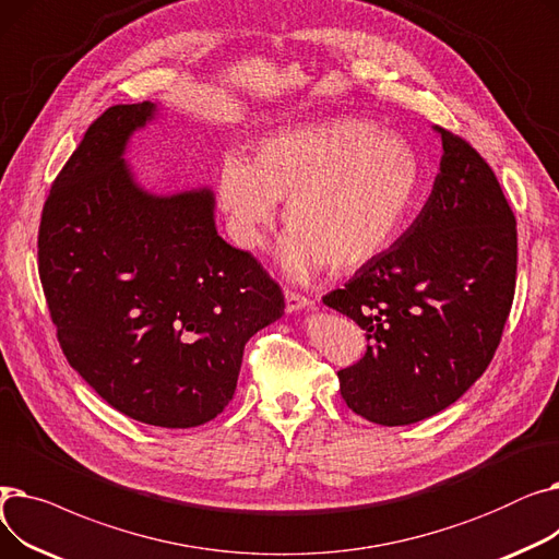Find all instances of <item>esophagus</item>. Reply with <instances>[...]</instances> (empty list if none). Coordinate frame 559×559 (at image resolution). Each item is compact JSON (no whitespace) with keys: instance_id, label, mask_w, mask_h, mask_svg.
<instances>
[{"instance_id":"obj_1","label":"esophagus","mask_w":559,"mask_h":559,"mask_svg":"<svg viewBox=\"0 0 559 559\" xmlns=\"http://www.w3.org/2000/svg\"><path fill=\"white\" fill-rule=\"evenodd\" d=\"M312 299L306 295H299V292H285V310L287 312H299L304 308H310Z\"/></svg>"}]
</instances>
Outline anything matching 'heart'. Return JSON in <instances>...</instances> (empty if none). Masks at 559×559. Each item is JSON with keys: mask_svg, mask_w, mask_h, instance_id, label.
Here are the masks:
<instances>
[{"mask_svg": "<svg viewBox=\"0 0 559 559\" xmlns=\"http://www.w3.org/2000/svg\"><path fill=\"white\" fill-rule=\"evenodd\" d=\"M421 188V160L413 144L360 117L295 127L264 138L253 163L228 156L217 197L233 240L247 251L285 203L283 267L308 276L360 270L399 235Z\"/></svg>", "mask_w": 559, "mask_h": 559, "instance_id": "1", "label": "heart"}]
</instances>
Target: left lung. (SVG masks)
<instances>
[{
  "mask_svg": "<svg viewBox=\"0 0 559 559\" xmlns=\"http://www.w3.org/2000/svg\"><path fill=\"white\" fill-rule=\"evenodd\" d=\"M442 135L432 192L401 238L324 304L365 331V356L337 371L356 415L407 426L455 403L489 367L516 285V219L472 144Z\"/></svg>",
  "mask_w": 559,
  "mask_h": 559,
  "instance_id": "1",
  "label": "left lung"
}]
</instances>
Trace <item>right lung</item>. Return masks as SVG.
I'll list each match as a JSON object with an SVG mask.
<instances>
[{"label":"right lung","instance_id":"obj_1","mask_svg":"<svg viewBox=\"0 0 559 559\" xmlns=\"http://www.w3.org/2000/svg\"><path fill=\"white\" fill-rule=\"evenodd\" d=\"M156 104H117L58 171L38 272L74 371L122 415L194 428L233 399L245 344L283 314L278 283L224 242L209 188L152 194L124 160Z\"/></svg>","mask_w":559,"mask_h":559}]
</instances>
